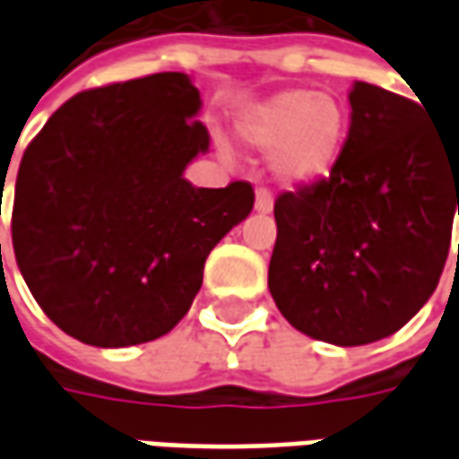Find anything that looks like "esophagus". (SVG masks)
Wrapping results in <instances>:
<instances>
[{
    "instance_id": "obj_1",
    "label": "esophagus",
    "mask_w": 459,
    "mask_h": 459,
    "mask_svg": "<svg viewBox=\"0 0 459 459\" xmlns=\"http://www.w3.org/2000/svg\"><path fill=\"white\" fill-rule=\"evenodd\" d=\"M255 211L258 213H270L273 211V194L268 189L255 191Z\"/></svg>"
}]
</instances>
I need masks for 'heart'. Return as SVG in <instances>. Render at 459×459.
I'll return each mask as SVG.
<instances>
[{
    "label": "heart",
    "instance_id": "b5f03b06",
    "mask_svg": "<svg viewBox=\"0 0 459 459\" xmlns=\"http://www.w3.org/2000/svg\"><path fill=\"white\" fill-rule=\"evenodd\" d=\"M346 122L327 95L288 91L258 105L240 125L243 140L275 152V171L288 184H309L327 177L344 142Z\"/></svg>",
    "mask_w": 459,
    "mask_h": 459
}]
</instances>
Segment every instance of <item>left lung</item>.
I'll use <instances>...</instances> for the list:
<instances>
[{
  "label": "left lung",
  "instance_id": "8db88e82",
  "mask_svg": "<svg viewBox=\"0 0 459 459\" xmlns=\"http://www.w3.org/2000/svg\"><path fill=\"white\" fill-rule=\"evenodd\" d=\"M349 103L329 177L275 199L268 288L302 334L361 346L398 332L437 288L459 216V134L364 81Z\"/></svg>",
  "mask_w": 459,
  "mask_h": 459
}]
</instances>
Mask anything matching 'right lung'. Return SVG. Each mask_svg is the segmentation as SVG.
<instances>
[{"instance_id":"right-lung-1","label":"right lung","mask_w":459,"mask_h":459,"mask_svg":"<svg viewBox=\"0 0 459 459\" xmlns=\"http://www.w3.org/2000/svg\"><path fill=\"white\" fill-rule=\"evenodd\" d=\"M189 75L167 71L74 95L29 142L12 243L56 327L103 349L177 327L213 246L253 209V186L184 179L209 150Z\"/></svg>"}]
</instances>
